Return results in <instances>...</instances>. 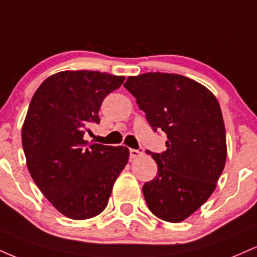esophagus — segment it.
<instances>
[{
    "instance_id": "34e87169",
    "label": "esophagus",
    "mask_w": 257,
    "mask_h": 257,
    "mask_svg": "<svg viewBox=\"0 0 257 257\" xmlns=\"http://www.w3.org/2000/svg\"><path fill=\"white\" fill-rule=\"evenodd\" d=\"M141 155H143V152L137 151V149H130V157H131V159H137Z\"/></svg>"
}]
</instances>
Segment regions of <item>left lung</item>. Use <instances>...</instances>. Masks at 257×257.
I'll use <instances>...</instances> for the list:
<instances>
[{"label":"left lung","instance_id":"obj_1","mask_svg":"<svg viewBox=\"0 0 257 257\" xmlns=\"http://www.w3.org/2000/svg\"><path fill=\"white\" fill-rule=\"evenodd\" d=\"M123 86L152 127L167 136L166 151L152 153L158 176L143 186L147 205L164 221L187 220L214 193L226 164L218 100L205 86L178 74L128 76Z\"/></svg>","mask_w":257,"mask_h":257}]
</instances>
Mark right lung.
Listing matches in <instances>:
<instances>
[{
  "label": "right lung",
  "mask_w": 257,
  "mask_h": 257,
  "mask_svg": "<svg viewBox=\"0 0 257 257\" xmlns=\"http://www.w3.org/2000/svg\"><path fill=\"white\" fill-rule=\"evenodd\" d=\"M123 80L65 70L47 77L31 98L22 128L28 170L46 199L71 220H87L105 209L128 161L126 147L88 146L83 140L90 122H99L103 99Z\"/></svg>",
  "instance_id": "right-lung-1"
}]
</instances>
